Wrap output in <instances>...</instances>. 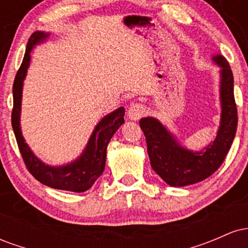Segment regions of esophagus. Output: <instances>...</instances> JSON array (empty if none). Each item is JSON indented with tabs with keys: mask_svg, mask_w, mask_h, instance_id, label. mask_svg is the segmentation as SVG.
Listing matches in <instances>:
<instances>
[{
	"mask_svg": "<svg viewBox=\"0 0 248 248\" xmlns=\"http://www.w3.org/2000/svg\"><path fill=\"white\" fill-rule=\"evenodd\" d=\"M146 113V107L141 104H132L128 108L127 114L130 120H139Z\"/></svg>",
	"mask_w": 248,
	"mask_h": 248,
	"instance_id": "34e87169",
	"label": "esophagus"
}]
</instances>
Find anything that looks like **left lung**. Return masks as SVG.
I'll return each instance as SVG.
<instances>
[{
	"label": "left lung",
	"mask_w": 248,
	"mask_h": 248,
	"mask_svg": "<svg viewBox=\"0 0 248 248\" xmlns=\"http://www.w3.org/2000/svg\"><path fill=\"white\" fill-rule=\"evenodd\" d=\"M221 67V120L217 138L202 152L179 146L175 138L156 119L140 120L147 141L150 164L160 177L171 186H184L210 177L221 166L237 132L238 110L233 93V73L223 56L213 57Z\"/></svg>",
	"instance_id": "1"
}]
</instances>
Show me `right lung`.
<instances>
[{"instance_id":"1","label":"right lung","mask_w":248,"mask_h":248,"mask_svg":"<svg viewBox=\"0 0 248 248\" xmlns=\"http://www.w3.org/2000/svg\"><path fill=\"white\" fill-rule=\"evenodd\" d=\"M49 33L36 31L31 35L28 42L23 62L17 71L15 80H14V107L11 112V124H13L17 144H18V149L21 152L25 167L37 181L53 189L84 192L94 184V182L104 171L107 146L114 133L124 122V108H118L113 113L105 116L96 124L94 132L88 141L86 149L78 160L62 167H50L39 161L31 152L22 136L21 127H19V115H21L22 86H23L27 70L29 67L30 52L37 43L43 42Z\"/></svg>"}]
</instances>
